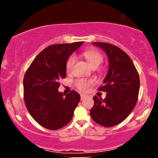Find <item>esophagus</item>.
I'll use <instances>...</instances> for the list:
<instances>
[{
  "mask_svg": "<svg viewBox=\"0 0 158 158\" xmlns=\"http://www.w3.org/2000/svg\"><path fill=\"white\" fill-rule=\"evenodd\" d=\"M86 97H87V96H86V95H85V94H81V100H83V99H85Z\"/></svg>",
  "mask_w": 158,
  "mask_h": 158,
  "instance_id": "1",
  "label": "esophagus"
}]
</instances>
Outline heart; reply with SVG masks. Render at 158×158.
Returning <instances> with one entry per match:
<instances>
[{
    "label": "heart",
    "mask_w": 158,
    "mask_h": 158,
    "mask_svg": "<svg viewBox=\"0 0 158 158\" xmlns=\"http://www.w3.org/2000/svg\"><path fill=\"white\" fill-rule=\"evenodd\" d=\"M83 55L90 64H91L92 67L95 65H100L101 62H103V56L98 51L94 50V49H90V50H86L83 52ZM76 62V56L75 55H72L70 56L66 62V70L68 73H70L73 70L74 65ZM94 83V81H87L85 79H77L75 81V85L77 88H78L81 91L85 92L89 89L90 85Z\"/></svg>",
    "instance_id": "1"
}]
</instances>
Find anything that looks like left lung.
I'll use <instances>...</instances> for the list:
<instances>
[{
  "label": "left lung",
  "mask_w": 158,
  "mask_h": 158,
  "mask_svg": "<svg viewBox=\"0 0 158 158\" xmlns=\"http://www.w3.org/2000/svg\"><path fill=\"white\" fill-rule=\"evenodd\" d=\"M94 46L105 52L109 61L108 73L103 85L98 88L106 93L103 99L94 97V106L90 114L101 126H116L126 119L137 103L139 77L131 58L115 45L94 42Z\"/></svg>",
  "instance_id": "left-lung-1"
}]
</instances>
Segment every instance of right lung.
Masks as SVG:
<instances>
[{
    "label": "right lung",
    "instance_id": "add662e5",
    "mask_svg": "<svg viewBox=\"0 0 158 158\" xmlns=\"http://www.w3.org/2000/svg\"><path fill=\"white\" fill-rule=\"evenodd\" d=\"M83 42L51 45L31 62L23 78L25 104L34 120L44 128L57 130L72 119L81 96L72 90L58 91L60 81L66 77V62Z\"/></svg>",
    "mask_w": 158,
    "mask_h": 158
}]
</instances>
